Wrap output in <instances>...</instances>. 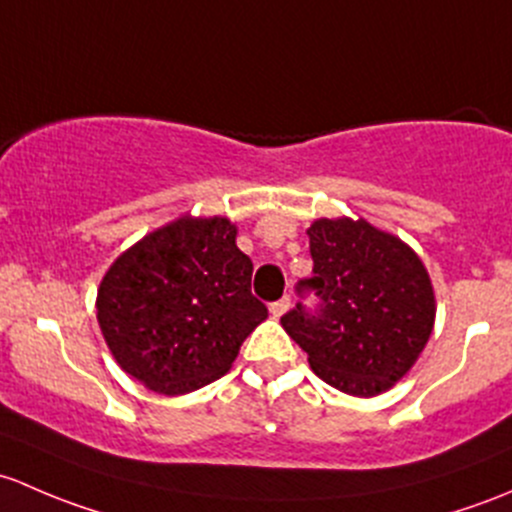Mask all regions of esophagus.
Here are the masks:
<instances>
[{
	"label": "esophagus",
	"instance_id": "1",
	"mask_svg": "<svg viewBox=\"0 0 512 512\" xmlns=\"http://www.w3.org/2000/svg\"><path fill=\"white\" fill-rule=\"evenodd\" d=\"M288 308H291V298H288V295H283L281 300L271 303V315L273 318H281L283 313H288Z\"/></svg>",
	"mask_w": 512,
	"mask_h": 512
}]
</instances>
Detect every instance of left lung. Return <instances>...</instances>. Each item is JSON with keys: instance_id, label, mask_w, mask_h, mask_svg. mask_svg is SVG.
Here are the masks:
<instances>
[{"instance_id": "1", "label": "left lung", "mask_w": 512, "mask_h": 512, "mask_svg": "<svg viewBox=\"0 0 512 512\" xmlns=\"http://www.w3.org/2000/svg\"><path fill=\"white\" fill-rule=\"evenodd\" d=\"M313 291L318 308L295 305L281 318L308 352L313 372L352 397L387 392L404 377L434 330L436 300L421 258L397 236L365 219L310 224Z\"/></svg>"}]
</instances>
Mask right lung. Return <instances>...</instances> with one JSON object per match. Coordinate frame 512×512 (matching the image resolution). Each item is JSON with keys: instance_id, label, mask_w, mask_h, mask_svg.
<instances>
[{"instance_id": "right-lung-1", "label": "right lung", "mask_w": 512, "mask_h": 512, "mask_svg": "<svg viewBox=\"0 0 512 512\" xmlns=\"http://www.w3.org/2000/svg\"><path fill=\"white\" fill-rule=\"evenodd\" d=\"M254 263L224 217H179L130 246L98 288V325L115 362L167 397L229 372L268 310Z\"/></svg>"}]
</instances>
